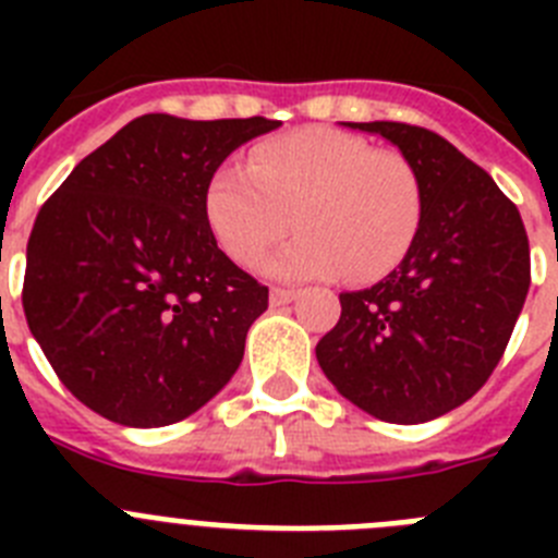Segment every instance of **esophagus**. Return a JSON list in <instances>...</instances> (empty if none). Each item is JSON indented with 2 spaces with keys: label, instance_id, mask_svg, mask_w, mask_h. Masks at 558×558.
<instances>
[{
  "label": "esophagus",
  "instance_id": "34e87169",
  "mask_svg": "<svg viewBox=\"0 0 558 558\" xmlns=\"http://www.w3.org/2000/svg\"><path fill=\"white\" fill-rule=\"evenodd\" d=\"M295 295H299V290L274 288V290H270V304H274V307H282V304L295 302Z\"/></svg>",
  "mask_w": 558,
  "mask_h": 558
}]
</instances>
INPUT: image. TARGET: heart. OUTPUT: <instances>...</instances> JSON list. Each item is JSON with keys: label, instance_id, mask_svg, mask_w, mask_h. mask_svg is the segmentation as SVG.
Wrapping results in <instances>:
<instances>
[{"label": "heart", "instance_id": "b5f03b06", "mask_svg": "<svg viewBox=\"0 0 558 558\" xmlns=\"http://www.w3.org/2000/svg\"><path fill=\"white\" fill-rule=\"evenodd\" d=\"M425 215L422 175L399 150L332 128H299L263 142L248 170L220 167L206 186V220L220 248L254 268L290 229L268 270L282 279L372 282L402 263Z\"/></svg>", "mask_w": 558, "mask_h": 558}]
</instances>
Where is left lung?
Listing matches in <instances>:
<instances>
[{"mask_svg":"<svg viewBox=\"0 0 558 558\" xmlns=\"http://www.w3.org/2000/svg\"><path fill=\"white\" fill-rule=\"evenodd\" d=\"M379 133L422 175L425 215L383 282L340 293L315 357L349 402L391 425L445 416L483 388L509 347L531 284L520 211L445 136L408 122H347Z\"/></svg>","mask_w":558,"mask_h":558,"instance_id":"1","label":"left lung"}]
</instances>
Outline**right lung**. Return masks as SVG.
Segmentation results:
<instances>
[{"label":"right lung","instance_id":"add662e5","mask_svg":"<svg viewBox=\"0 0 558 558\" xmlns=\"http://www.w3.org/2000/svg\"><path fill=\"white\" fill-rule=\"evenodd\" d=\"M279 120L145 113L88 153L27 240V327L69 391L128 427H165L236 372L268 288L218 248L206 186Z\"/></svg>","mask_w":558,"mask_h":558}]
</instances>
